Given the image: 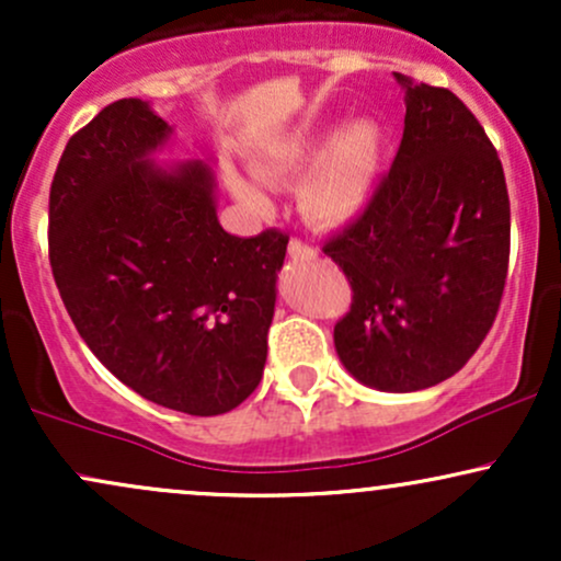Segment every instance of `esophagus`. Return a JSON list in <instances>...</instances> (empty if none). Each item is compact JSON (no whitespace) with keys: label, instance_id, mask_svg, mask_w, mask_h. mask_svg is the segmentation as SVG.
I'll use <instances>...</instances> for the list:
<instances>
[{"label":"esophagus","instance_id":"1","mask_svg":"<svg viewBox=\"0 0 561 561\" xmlns=\"http://www.w3.org/2000/svg\"><path fill=\"white\" fill-rule=\"evenodd\" d=\"M289 259L293 261H311L317 259V250L302 240H289Z\"/></svg>","mask_w":561,"mask_h":561}]
</instances>
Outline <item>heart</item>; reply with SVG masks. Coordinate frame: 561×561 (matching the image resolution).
Wrapping results in <instances>:
<instances>
[{"instance_id": "obj_1", "label": "heart", "mask_w": 561, "mask_h": 561, "mask_svg": "<svg viewBox=\"0 0 561 561\" xmlns=\"http://www.w3.org/2000/svg\"><path fill=\"white\" fill-rule=\"evenodd\" d=\"M313 126H298L293 131L274 137L255 150L250 171L255 179L229 171L227 182L234 197L253 210L268 208L264 184H300V210L321 227H343L353 221L369 203L375 190L379 165H382L385 134L375 118L345 121L327 139Z\"/></svg>"}]
</instances>
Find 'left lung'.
<instances>
[{"label":"left lung","instance_id":"1","mask_svg":"<svg viewBox=\"0 0 561 561\" xmlns=\"http://www.w3.org/2000/svg\"><path fill=\"white\" fill-rule=\"evenodd\" d=\"M403 139L364 214L324 244L353 287L334 351L358 382L414 392L454 377L493 327L508 266L501 160L454 92L396 73Z\"/></svg>","mask_w":561,"mask_h":561}]
</instances>
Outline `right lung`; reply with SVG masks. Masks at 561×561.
Here are the masks:
<instances>
[{
  "instance_id": "add662e5",
  "label": "right lung",
  "mask_w": 561,
  "mask_h": 561,
  "mask_svg": "<svg viewBox=\"0 0 561 561\" xmlns=\"http://www.w3.org/2000/svg\"><path fill=\"white\" fill-rule=\"evenodd\" d=\"M171 134L128 96L70 137L49 190V263L83 343L121 382L216 416L259 388L289 237L224 231L210 163H156Z\"/></svg>"
}]
</instances>
